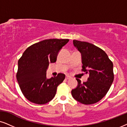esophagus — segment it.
Segmentation results:
<instances>
[{
  "instance_id": "obj_1",
  "label": "esophagus",
  "mask_w": 127,
  "mask_h": 127,
  "mask_svg": "<svg viewBox=\"0 0 127 127\" xmlns=\"http://www.w3.org/2000/svg\"><path fill=\"white\" fill-rule=\"evenodd\" d=\"M65 79H71V77L70 76H69V75H67L66 77H65Z\"/></svg>"
}]
</instances>
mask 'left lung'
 <instances>
[{
    "label": "left lung",
    "instance_id": "1",
    "mask_svg": "<svg viewBox=\"0 0 127 127\" xmlns=\"http://www.w3.org/2000/svg\"><path fill=\"white\" fill-rule=\"evenodd\" d=\"M74 46L80 52L82 71L89 74L88 81L71 91L74 99L84 104H92L106 95L114 80L113 64L104 51L87 42L73 40Z\"/></svg>",
    "mask_w": 127,
    "mask_h": 127
}]
</instances>
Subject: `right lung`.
Wrapping results in <instances>:
<instances>
[{"label": "right lung", "mask_w": 127, "mask_h": 127, "mask_svg": "<svg viewBox=\"0 0 127 127\" xmlns=\"http://www.w3.org/2000/svg\"><path fill=\"white\" fill-rule=\"evenodd\" d=\"M68 41V39L42 40L28 47L19 59L17 79L24 96L31 102L46 104L55 96L65 75L59 73L48 79L46 70L49 63L56 62L59 52Z\"/></svg>", "instance_id": "obj_1"}]
</instances>
